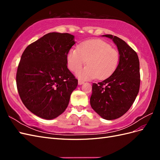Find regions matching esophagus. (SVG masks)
<instances>
[{
  "label": "esophagus",
  "instance_id": "esophagus-1",
  "mask_svg": "<svg viewBox=\"0 0 160 160\" xmlns=\"http://www.w3.org/2000/svg\"><path fill=\"white\" fill-rule=\"evenodd\" d=\"M78 83H79V85H83V84L84 83V81H82V80H80V79H79V80L78 81Z\"/></svg>",
  "mask_w": 160,
  "mask_h": 160
}]
</instances>
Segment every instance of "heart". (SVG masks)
Masks as SVG:
<instances>
[{"instance_id": "heart-1", "label": "heart", "mask_w": 160, "mask_h": 160, "mask_svg": "<svg viewBox=\"0 0 160 160\" xmlns=\"http://www.w3.org/2000/svg\"><path fill=\"white\" fill-rule=\"evenodd\" d=\"M69 68L76 72L85 65L88 66L77 72L80 78L99 79L108 78L117 68L119 55L109 43L100 39L84 41L76 48H72L67 55Z\"/></svg>"}]
</instances>
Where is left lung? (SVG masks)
I'll list each match as a JSON object with an SVG mask.
<instances>
[{"label":"left lung","mask_w":160,"mask_h":160,"mask_svg":"<svg viewBox=\"0 0 160 160\" xmlns=\"http://www.w3.org/2000/svg\"><path fill=\"white\" fill-rule=\"evenodd\" d=\"M102 37L113 40L118 49L119 61L109 77L93 83L90 104L101 118L113 120L127 112L139 93V61L136 52L120 38L112 35Z\"/></svg>","instance_id":"obj_1"}]
</instances>
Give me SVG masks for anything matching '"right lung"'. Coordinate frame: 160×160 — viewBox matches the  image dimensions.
<instances>
[{
  "label": "right lung",
  "instance_id": "1",
  "mask_svg": "<svg viewBox=\"0 0 160 160\" xmlns=\"http://www.w3.org/2000/svg\"><path fill=\"white\" fill-rule=\"evenodd\" d=\"M74 37L49 32L22 53L17 72V89L23 104L38 117L52 119L62 114L78 85L67 65Z\"/></svg>",
  "mask_w": 160,
  "mask_h": 160
}]
</instances>
